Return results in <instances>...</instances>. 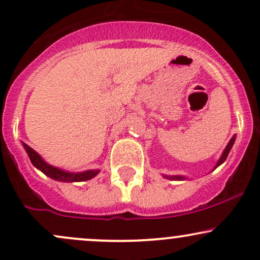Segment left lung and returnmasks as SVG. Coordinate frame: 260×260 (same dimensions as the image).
Returning <instances> with one entry per match:
<instances>
[{
    "instance_id": "left-lung-1",
    "label": "left lung",
    "mask_w": 260,
    "mask_h": 260,
    "mask_svg": "<svg viewBox=\"0 0 260 260\" xmlns=\"http://www.w3.org/2000/svg\"><path fill=\"white\" fill-rule=\"evenodd\" d=\"M235 139H236V136L232 137L231 140H230V142H229V144L226 145V148H225V150H223L221 157H220L219 161H217V164L215 165V169L217 168V166L221 165L223 161L228 159V155H229V153H230V150H231L232 145H234ZM164 177L169 178V180H174V181H183V180H187V177H184V176H166V175H165V176H164Z\"/></svg>"
}]
</instances>
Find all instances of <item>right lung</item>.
<instances>
[{
	"instance_id": "1",
	"label": "right lung",
	"mask_w": 260,
	"mask_h": 260,
	"mask_svg": "<svg viewBox=\"0 0 260 260\" xmlns=\"http://www.w3.org/2000/svg\"><path fill=\"white\" fill-rule=\"evenodd\" d=\"M23 147H24L25 151L28 153L29 159H30L31 164L35 168L40 170L43 174L49 176L50 178H53L56 181L61 182H82V181H88L90 178L95 177L99 174V170H88L84 172H68L63 171V170L55 168V166L49 165L46 161L43 160V157L39 155L34 149H31L29 145H26L25 143H23Z\"/></svg>"
}]
</instances>
